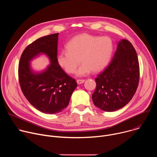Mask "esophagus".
I'll list each match as a JSON object with an SVG mask.
<instances>
[{
	"label": "esophagus",
	"mask_w": 157,
	"mask_h": 157,
	"mask_svg": "<svg viewBox=\"0 0 157 157\" xmlns=\"http://www.w3.org/2000/svg\"><path fill=\"white\" fill-rule=\"evenodd\" d=\"M84 81H85V80H84V79H78V80L76 81V82H77V83H78V84H82Z\"/></svg>",
	"instance_id": "esophagus-1"
}]
</instances>
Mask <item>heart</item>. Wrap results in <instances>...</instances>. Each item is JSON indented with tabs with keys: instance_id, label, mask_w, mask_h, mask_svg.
<instances>
[{
	"instance_id": "heart-1",
	"label": "heart",
	"mask_w": 157,
	"mask_h": 157,
	"mask_svg": "<svg viewBox=\"0 0 157 157\" xmlns=\"http://www.w3.org/2000/svg\"><path fill=\"white\" fill-rule=\"evenodd\" d=\"M67 50L60 51L56 56L58 64L66 73L85 76L93 71L99 72L108 64L113 52V43L108 36H98L87 33L75 36L66 44Z\"/></svg>"
}]
</instances>
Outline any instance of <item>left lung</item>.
<instances>
[{
    "mask_svg": "<svg viewBox=\"0 0 157 157\" xmlns=\"http://www.w3.org/2000/svg\"><path fill=\"white\" fill-rule=\"evenodd\" d=\"M95 81L96 87L92 99L96 107L113 112L128 103L139 81L138 57L130 41L122 39L118 42L112 61Z\"/></svg>",
    "mask_w": 157,
    "mask_h": 157,
    "instance_id": "obj_1",
    "label": "left lung"
}]
</instances>
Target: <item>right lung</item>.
<instances>
[{
  "instance_id": "1",
  "label": "right lung",
  "mask_w": 157,
  "mask_h": 157,
  "mask_svg": "<svg viewBox=\"0 0 157 157\" xmlns=\"http://www.w3.org/2000/svg\"><path fill=\"white\" fill-rule=\"evenodd\" d=\"M59 33L40 38L22 53L18 65L20 87L29 102L41 113L53 114L68 106L77 87L75 79L67 75L58 64ZM45 54L51 64L41 72L33 71L30 62Z\"/></svg>"
}]
</instances>
